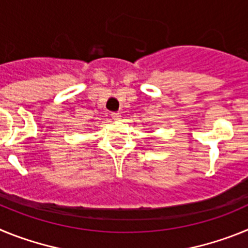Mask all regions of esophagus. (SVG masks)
Instances as JSON below:
<instances>
[{
	"mask_svg": "<svg viewBox=\"0 0 248 248\" xmlns=\"http://www.w3.org/2000/svg\"><path fill=\"white\" fill-rule=\"evenodd\" d=\"M111 118H113L114 120H120L122 119V114H120L119 111H114V113H111Z\"/></svg>",
	"mask_w": 248,
	"mask_h": 248,
	"instance_id": "1",
	"label": "esophagus"
}]
</instances>
